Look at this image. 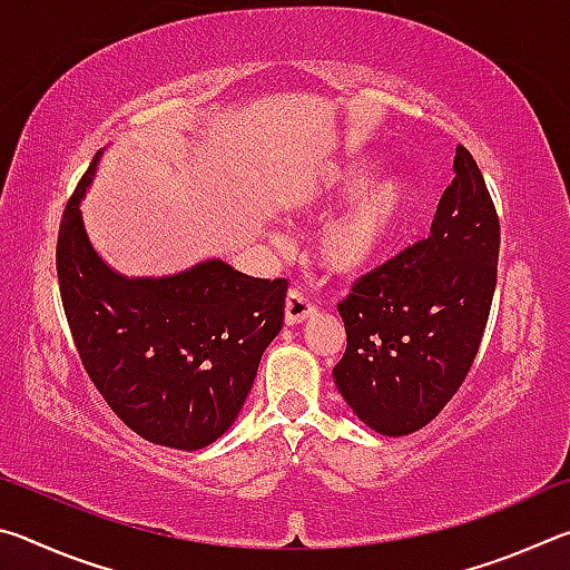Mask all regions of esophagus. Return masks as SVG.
<instances>
[{
	"label": "esophagus",
	"instance_id": "1",
	"mask_svg": "<svg viewBox=\"0 0 570 570\" xmlns=\"http://www.w3.org/2000/svg\"><path fill=\"white\" fill-rule=\"evenodd\" d=\"M316 312L314 304L308 302V296L304 292H298V288H292L286 296V306H284V320L288 326H296L306 322L308 316Z\"/></svg>",
	"mask_w": 570,
	"mask_h": 570
}]
</instances>
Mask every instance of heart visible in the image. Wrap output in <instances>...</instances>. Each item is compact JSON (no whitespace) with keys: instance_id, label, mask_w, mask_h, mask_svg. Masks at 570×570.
<instances>
[{"instance_id":"heart-1","label":"heart","mask_w":570,"mask_h":570,"mask_svg":"<svg viewBox=\"0 0 570 570\" xmlns=\"http://www.w3.org/2000/svg\"><path fill=\"white\" fill-rule=\"evenodd\" d=\"M374 158H354L326 173L306 210H322L352 196L324 226L316 240V256L334 276H360L384 258L397 240L414 204V188L402 173H377Z\"/></svg>"}]
</instances>
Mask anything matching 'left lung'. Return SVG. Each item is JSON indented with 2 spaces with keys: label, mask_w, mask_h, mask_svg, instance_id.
I'll return each mask as SVG.
<instances>
[{
  "label": "left lung",
  "mask_w": 570,
  "mask_h": 570,
  "mask_svg": "<svg viewBox=\"0 0 570 570\" xmlns=\"http://www.w3.org/2000/svg\"><path fill=\"white\" fill-rule=\"evenodd\" d=\"M452 168L430 236L362 276L336 306L346 330L336 390L366 428L387 438L417 432L452 400L493 304L500 248L493 198L462 146Z\"/></svg>",
  "instance_id": "obj_1"
}]
</instances>
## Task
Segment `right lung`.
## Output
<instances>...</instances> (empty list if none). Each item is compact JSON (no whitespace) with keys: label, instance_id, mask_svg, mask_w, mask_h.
Masks as SVG:
<instances>
[{"label":"right lung","instance_id":"add662e5","mask_svg":"<svg viewBox=\"0 0 570 570\" xmlns=\"http://www.w3.org/2000/svg\"><path fill=\"white\" fill-rule=\"evenodd\" d=\"M102 153L67 200L57 278L82 366L110 410L156 445L200 450L236 422L258 362L284 324L286 278H254L220 258L173 276H122L85 230L80 200Z\"/></svg>","mask_w":570,"mask_h":570}]
</instances>
